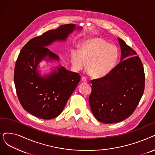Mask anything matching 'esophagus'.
I'll return each instance as SVG.
<instances>
[{
  "instance_id": "34e87169",
  "label": "esophagus",
  "mask_w": 155,
  "mask_h": 155,
  "mask_svg": "<svg viewBox=\"0 0 155 155\" xmlns=\"http://www.w3.org/2000/svg\"><path fill=\"white\" fill-rule=\"evenodd\" d=\"M81 81L83 82V83H87V79H86V77H84V76H83L82 77V78H81Z\"/></svg>"
}]
</instances>
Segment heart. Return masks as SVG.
<instances>
[{
    "mask_svg": "<svg viewBox=\"0 0 155 155\" xmlns=\"http://www.w3.org/2000/svg\"><path fill=\"white\" fill-rule=\"evenodd\" d=\"M117 48L101 38H92L82 43L80 51L71 54L72 66L76 71L86 69L95 78L106 76L115 67L118 60Z\"/></svg>",
    "mask_w": 155,
    "mask_h": 155,
    "instance_id": "obj_1",
    "label": "heart"
}]
</instances>
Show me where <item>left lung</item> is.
I'll list each match as a JSON object with an SVG mask.
<instances>
[{"label": "left lung", "instance_id": "8db88e82", "mask_svg": "<svg viewBox=\"0 0 155 155\" xmlns=\"http://www.w3.org/2000/svg\"><path fill=\"white\" fill-rule=\"evenodd\" d=\"M120 62L108 75L91 81L89 104L95 118L104 123H118L130 116L138 106L145 86L144 67L134 49L117 38Z\"/></svg>", "mask_w": 155, "mask_h": 155}]
</instances>
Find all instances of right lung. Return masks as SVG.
Returning a JSON list of instances; mask_svg holds the SVG:
<instances>
[{
	"label": "right lung",
	"mask_w": 155,
	"mask_h": 155,
	"mask_svg": "<svg viewBox=\"0 0 155 155\" xmlns=\"http://www.w3.org/2000/svg\"><path fill=\"white\" fill-rule=\"evenodd\" d=\"M76 27L74 24H66L48 30L30 39L18 55L14 72L16 94L23 109L39 118L51 120L62 112L81 79L78 73L60 65L44 77L38 71L43 60H59L46 46L56 41H65Z\"/></svg>",
	"instance_id": "right-lung-1"
}]
</instances>
